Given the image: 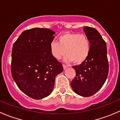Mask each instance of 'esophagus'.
Returning <instances> with one entry per match:
<instances>
[{
    "instance_id": "esophagus-1",
    "label": "esophagus",
    "mask_w": 120,
    "mask_h": 120,
    "mask_svg": "<svg viewBox=\"0 0 120 120\" xmlns=\"http://www.w3.org/2000/svg\"><path fill=\"white\" fill-rule=\"evenodd\" d=\"M63 68H64V70H66V69L68 67V66H67V65H66V64H63Z\"/></svg>"
}]
</instances>
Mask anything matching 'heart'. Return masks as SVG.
Listing matches in <instances>:
<instances>
[{"label":"heart","mask_w":120,"mask_h":120,"mask_svg":"<svg viewBox=\"0 0 120 120\" xmlns=\"http://www.w3.org/2000/svg\"><path fill=\"white\" fill-rule=\"evenodd\" d=\"M90 50V43L88 38L78 33H65L58 38L57 42L52 41L50 44L52 56L57 60L65 54L66 62L81 64L86 60Z\"/></svg>","instance_id":"b5f03b06"}]
</instances>
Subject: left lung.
I'll return each instance as SVG.
<instances>
[{
  "label": "left lung",
  "mask_w": 120,
  "mask_h": 120,
  "mask_svg": "<svg viewBox=\"0 0 120 120\" xmlns=\"http://www.w3.org/2000/svg\"><path fill=\"white\" fill-rule=\"evenodd\" d=\"M83 31L90 41V53L82 64L72 66L76 75L71 86L78 95L89 97L99 91L105 83L109 73V62L106 43L99 32L89 26H85Z\"/></svg>",
  "instance_id": "left-lung-1"
}]
</instances>
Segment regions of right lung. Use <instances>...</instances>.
Wrapping results in <instances>:
<instances>
[{"label": "right lung", "instance_id": "1", "mask_svg": "<svg viewBox=\"0 0 120 120\" xmlns=\"http://www.w3.org/2000/svg\"><path fill=\"white\" fill-rule=\"evenodd\" d=\"M54 34L50 29L34 28L23 31L13 45L12 77L19 89L32 99L49 96L56 77L63 71L61 63L50 53Z\"/></svg>", "mask_w": 120, "mask_h": 120}]
</instances>
